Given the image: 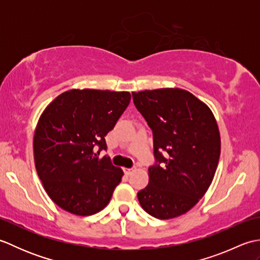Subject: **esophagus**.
Masks as SVG:
<instances>
[{
    "instance_id": "esophagus-1",
    "label": "esophagus",
    "mask_w": 260,
    "mask_h": 260,
    "mask_svg": "<svg viewBox=\"0 0 260 260\" xmlns=\"http://www.w3.org/2000/svg\"><path fill=\"white\" fill-rule=\"evenodd\" d=\"M134 171H135V169H134V168H132V169H125V173L129 175V174L133 173Z\"/></svg>"
}]
</instances>
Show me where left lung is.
Masks as SVG:
<instances>
[{"mask_svg": "<svg viewBox=\"0 0 260 260\" xmlns=\"http://www.w3.org/2000/svg\"><path fill=\"white\" fill-rule=\"evenodd\" d=\"M132 93L153 131L154 155L162 164L148 169V185L137 198L153 217H180L212 183L221 150L217 120L207 104L181 88Z\"/></svg>", "mask_w": 260, "mask_h": 260, "instance_id": "8db88e82", "label": "left lung"}]
</instances>
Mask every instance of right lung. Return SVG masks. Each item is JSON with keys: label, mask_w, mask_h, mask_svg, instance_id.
I'll list each match as a JSON object with an SVG mask.
<instances>
[{"label": "right lung", "mask_w": 260, "mask_h": 260, "mask_svg": "<svg viewBox=\"0 0 260 260\" xmlns=\"http://www.w3.org/2000/svg\"><path fill=\"white\" fill-rule=\"evenodd\" d=\"M131 102L128 91L70 89L43 110L33 136L37 173L58 207L91 215L107 206L123 170L98 153Z\"/></svg>", "instance_id": "right-lung-1"}]
</instances>
